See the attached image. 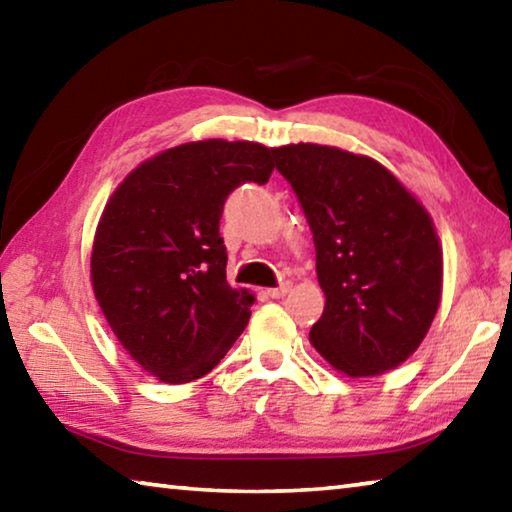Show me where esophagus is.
<instances>
[{"mask_svg":"<svg viewBox=\"0 0 512 512\" xmlns=\"http://www.w3.org/2000/svg\"><path fill=\"white\" fill-rule=\"evenodd\" d=\"M287 291H289V282H282V284H280V287L266 289V293H268V296H271V298H282V296H284V293H287Z\"/></svg>","mask_w":512,"mask_h":512,"instance_id":"esophagus-1","label":"esophagus"}]
</instances>
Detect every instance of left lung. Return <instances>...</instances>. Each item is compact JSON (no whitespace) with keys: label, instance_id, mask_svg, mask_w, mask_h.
Here are the masks:
<instances>
[{"label":"left lung","instance_id":"1","mask_svg":"<svg viewBox=\"0 0 512 512\" xmlns=\"http://www.w3.org/2000/svg\"><path fill=\"white\" fill-rule=\"evenodd\" d=\"M273 158L314 235L325 309L311 345L350 377L397 368L418 350L440 305L443 250L431 216L366 155L289 144Z\"/></svg>","mask_w":512,"mask_h":512}]
</instances>
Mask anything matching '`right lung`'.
Listing matches in <instances>:
<instances>
[{
	"label": "right lung",
	"mask_w": 512,
	"mask_h": 512,
	"mask_svg": "<svg viewBox=\"0 0 512 512\" xmlns=\"http://www.w3.org/2000/svg\"><path fill=\"white\" fill-rule=\"evenodd\" d=\"M273 149L255 142L180 144L128 173L101 214L92 287L124 350L169 384L210 372L250 318L253 293L225 280L223 205L268 183Z\"/></svg>",
	"instance_id": "1"
}]
</instances>
